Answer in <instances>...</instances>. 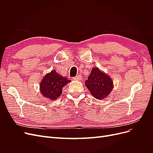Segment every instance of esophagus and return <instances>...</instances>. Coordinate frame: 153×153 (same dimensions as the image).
<instances>
[{
  "mask_svg": "<svg viewBox=\"0 0 153 153\" xmlns=\"http://www.w3.org/2000/svg\"><path fill=\"white\" fill-rule=\"evenodd\" d=\"M80 79H81V76L80 75H78V76L73 78V80H80Z\"/></svg>",
  "mask_w": 153,
  "mask_h": 153,
  "instance_id": "1",
  "label": "esophagus"
}]
</instances>
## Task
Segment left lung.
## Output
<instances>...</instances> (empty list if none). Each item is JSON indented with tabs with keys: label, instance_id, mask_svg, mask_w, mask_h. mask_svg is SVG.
Returning <instances> with one entry per match:
<instances>
[{
	"label": "left lung",
	"instance_id": "8db88e82",
	"mask_svg": "<svg viewBox=\"0 0 153 153\" xmlns=\"http://www.w3.org/2000/svg\"><path fill=\"white\" fill-rule=\"evenodd\" d=\"M85 84L94 98L100 100L106 98L114 88L111 78L98 68H92Z\"/></svg>",
	"mask_w": 153,
	"mask_h": 153
}]
</instances>
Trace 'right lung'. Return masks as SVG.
<instances>
[{
	"instance_id": "add662e5",
	"label": "right lung",
	"mask_w": 153,
	"mask_h": 153,
	"mask_svg": "<svg viewBox=\"0 0 153 153\" xmlns=\"http://www.w3.org/2000/svg\"><path fill=\"white\" fill-rule=\"evenodd\" d=\"M71 80L58 74L55 70H52L47 74L41 80L40 92L45 98L54 101L61 95L62 88Z\"/></svg>"
}]
</instances>
